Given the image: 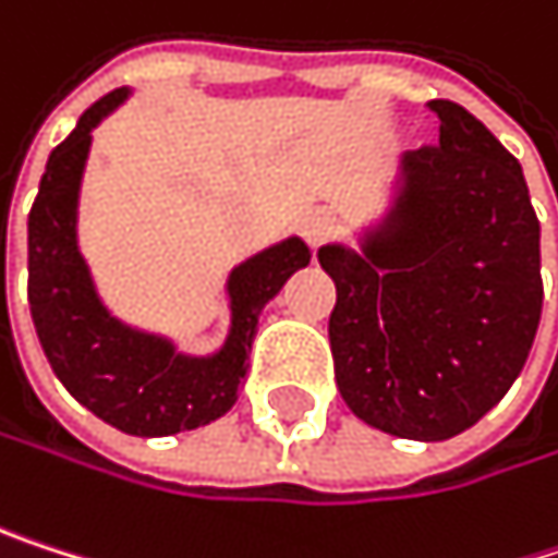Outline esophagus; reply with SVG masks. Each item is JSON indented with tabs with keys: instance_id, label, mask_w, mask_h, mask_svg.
Returning a JSON list of instances; mask_svg holds the SVG:
<instances>
[{
	"instance_id": "esophagus-1",
	"label": "esophagus",
	"mask_w": 558,
	"mask_h": 558,
	"mask_svg": "<svg viewBox=\"0 0 558 558\" xmlns=\"http://www.w3.org/2000/svg\"><path fill=\"white\" fill-rule=\"evenodd\" d=\"M301 234L307 238L311 247H320V244L330 241V234H333V215L324 211V208H311V211L301 218Z\"/></svg>"
}]
</instances>
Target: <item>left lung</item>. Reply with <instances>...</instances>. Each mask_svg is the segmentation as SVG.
<instances>
[{"label":"left lung","mask_w":558,"mask_h":558,"mask_svg":"<svg viewBox=\"0 0 558 558\" xmlns=\"http://www.w3.org/2000/svg\"><path fill=\"white\" fill-rule=\"evenodd\" d=\"M438 146L405 153L360 247L324 244L330 350L366 425L448 441L517 383L543 314L539 218L520 162L461 104L432 100Z\"/></svg>","instance_id":"1"}]
</instances>
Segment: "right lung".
<instances>
[{"label": "right lung", "mask_w": 558, "mask_h": 558, "mask_svg": "<svg viewBox=\"0 0 558 558\" xmlns=\"http://www.w3.org/2000/svg\"><path fill=\"white\" fill-rule=\"evenodd\" d=\"M126 97L130 87L104 94L48 156L28 211V307L54 376L84 409L126 435L166 438L202 428L238 402L257 317L311 264V247L291 234L231 267L228 337L208 356L179 353L169 337L113 317L77 244V202L94 130Z\"/></svg>", "instance_id": "add662e5"}]
</instances>
